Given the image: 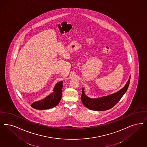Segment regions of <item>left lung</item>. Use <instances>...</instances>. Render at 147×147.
Segmentation results:
<instances>
[{
    "label": "left lung",
    "mask_w": 147,
    "mask_h": 147,
    "mask_svg": "<svg viewBox=\"0 0 147 147\" xmlns=\"http://www.w3.org/2000/svg\"><path fill=\"white\" fill-rule=\"evenodd\" d=\"M129 81L130 76L125 86L117 92L95 98H92L87 96L84 92V89L82 88V103L84 106L90 110L96 111H104L108 110L115 106L121 98L123 94L126 93L129 85Z\"/></svg>",
    "instance_id": "1"
}]
</instances>
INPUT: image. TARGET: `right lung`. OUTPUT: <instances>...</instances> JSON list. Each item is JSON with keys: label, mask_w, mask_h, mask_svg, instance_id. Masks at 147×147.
I'll list each match as a JSON object with an SVG mask.
<instances>
[{"label": "right lung", "mask_w": 147, "mask_h": 147, "mask_svg": "<svg viewBox=\"0 0 147 147\" xmlns=\"http://www.w3.org/2000/svg\"><path fill=\"white\" fill-rule=\"evenodd\" d=\"M63 81L57 82L53 90V92L47 96L45 98L33 102L31 107L38 110H45L57 106L62 97Z\"/></svg>", "instance_id": "add662e5"}]
</instances>
